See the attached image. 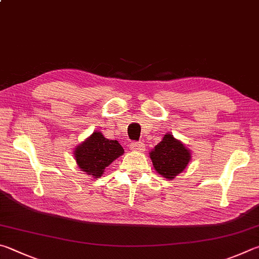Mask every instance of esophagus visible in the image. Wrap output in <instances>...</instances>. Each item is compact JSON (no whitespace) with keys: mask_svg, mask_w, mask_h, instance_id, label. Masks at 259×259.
Returning <instances> with one entry per match:
<instances>
[{"mask_svg":"<svg viewBox=\"0 0 259 259\" xmlns=\"http://www.w3.org/2000/svg\"><path fill=\"white\" fill-rule=\"evenodd\" d=\"M130 149L133 150V152L142 153L145 150V145L143 143H131L130 144Z\"/></svg>","mask_w":259,"mask_h":259,"instance_id":"esophagus-1","label":"esophagus"}]
</instances>
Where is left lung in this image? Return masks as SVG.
Here are the masks:
<instances>
[{"label":"left lung","instance_id":"left-lung-1","mask_svg":"<svg viewBox=\"0 0 259 259\" xmlns=\"http://www.w3.org/2000/svg\"><path fill=\"white\" fill-rule=\"evenodd\" d=\"M153 166L158 175L172 180L185 170L191 161V150L170 133L149 152Z\"/></svg>","mask_w":259,"mask_h":259}]
</instances>
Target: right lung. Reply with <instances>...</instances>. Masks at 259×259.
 Segmentation results:
<instances>
[{
  "mask_svg": "<svg viewBox=\"0 0 259 259\" xmlns=\"http://www.w3.org/2000/svg\"><path fill=\"white\" fill-rule=\"evenodd\" d=\"M123 153L124 150L117 140H110L101 131H94L74 148L73 155L82 172L98 179L105 172V168Z\"/></svg>",
  "mask_w": 259,
  "mask_h": 259,
  "instance_id": "right-lung-1",
  "label": "right lung"
}]
</instances>
